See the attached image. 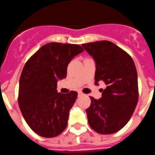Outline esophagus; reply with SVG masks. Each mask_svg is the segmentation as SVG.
Here are the masks:
<instances>
[{
	"mask_svg": "<svg viewBox=\"0 0 155 155\" xmlns=\"http://www.w3.org/2000/svg\"><path fill=\"white\" fill-rule=\"evenodd\" d=\"M84 94L83 93V92H78V96H84Z\"/></svg>",
	"mask_w": 155,
	"mask_h": 155,
	"instance_id": "esophagus-1",
	"label": "esophagus"
}]
</instances>
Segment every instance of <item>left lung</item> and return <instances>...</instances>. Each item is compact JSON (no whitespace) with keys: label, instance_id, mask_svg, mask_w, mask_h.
<instances>
[{"label":"left lung","instance_id":"left-lung-1","mask_svg":"<svg viewBox=\"0 0 155 155\" xmlns=\"http://www.w3.org/2000/svg\"><path fill=\"white\" fill-rule=\"evenodd\" d=\"M96 60L95 82L107 84L102 97H90L86 109L90 127L100 134L117 133L131 118L139 100L137 68L130 55L108 41L83 44Z\"/></svg>","mask_w":155,"mask_h":155}]
</instances>
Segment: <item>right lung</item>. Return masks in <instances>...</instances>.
<instances>
[{"mask_svg": "<svg viewBox=\"0 0 155 155\" xmlns=\"http://www.w3.org/2000/svg\"><path fill=\"white\" fill-rule=\"evenodd\" d=\"M83 51L78 45L51 42L25 63L19 79L18 107L27 125L41 137H57L67 128L78 92L58 93L57 81L67 77L69 63Z\"/></svg>", "mask_w": 155, "mask_h": 155, "instance_id": "add662e5", "label": "right lung"}]
</instances>
